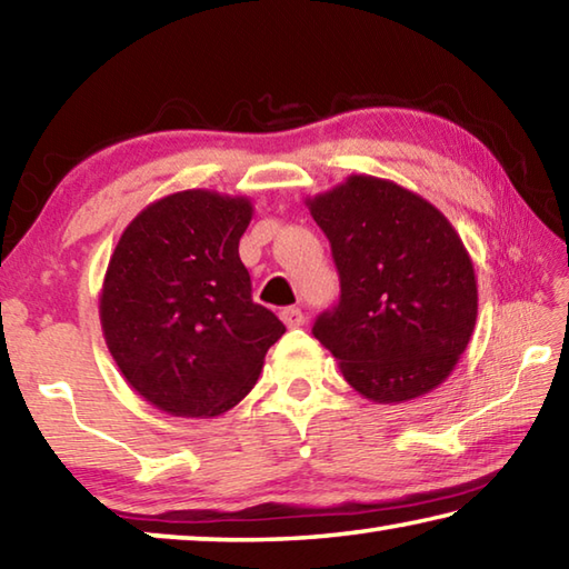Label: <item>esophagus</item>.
Masks as SVG:
<instances>
[{"label": "esophagus", "mask_w": 569, "mask_h": 569, "mask_svg": "<svg viewBox=\"0 0 569 569\" xmlns=\"http://www.w3.org/2000/svg\"><path fill=\"white\" fill-rule=\"evenodd\" d=\"M281 321L288 326V329H298V326H303V313H301V308H296V306H288V308H283L281 311Z\"/></svg>", "instance_id": "34e87169"}]
</instances>
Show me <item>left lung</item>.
Instances as JSON below:
<instances>
[{"label": "left lung", "mask_w": 569, "mask_h": 569, "mask_svg": "<svg viewBox=\"0 0 569 569\" xmlns=\"http://www.w3.org/2000/svg\"><path fill=\"white\" fill-rule=\"evenodd\" d=\"M306 206L341 278L313 336L373 403L419 399L455 371L477 323V276L455 226L393 180L349 176Z\"/></svg>", "instance_id": "left-lung-1"}]
</instances>
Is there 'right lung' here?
<instances>
[{"instance_id":"1","label":"right lung","mask_w":569,"mask_h":569,"mask_svg":"<svg viewBox=\"0 0 569 569\" xmlns=\"http://www.w3.org/2000/svg\"><path fill=\"white\" fill-rule=\"evenodd\" d=\"M246 196L190 188L134 216L114 246L100 323L124 381L152 407L213 419L256 387L286 326L250 298L238 256Z\"/></svg>"}]
</instances>
